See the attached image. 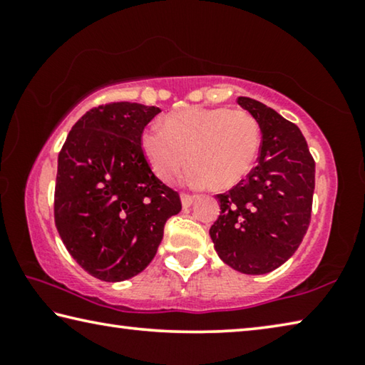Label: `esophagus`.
<instances>
[{"instance_id":"1","label":"esophagus","mask_w":365,"mask_h":365,"mask_svg":"<svg viewBox=\"0 0 365 365\" xmlns=\"http://www.w3.org/2000/svg\"><path fill=\"white\" fill-rule=\"evenodd\" d=\"M180 197H182V206L183 207H190L191 205H193V201L196 200V196L190 195V193H182Z\"/></svg>"}]
</instances>
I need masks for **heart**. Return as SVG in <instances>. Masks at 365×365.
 <instances>
[{
    "mask_svg": "<svg viewBox=\"0 0 365 365\" xmlns=\"http://www.w3.org/2000/svg\"><path fill=\"white\" fill-rule=\"evenodd\" d=\"M143 153L156 175L174 182L188 165L191 180L212 190H228L242 182L261 150V128L245 109L187 108L164 119V128L148 127Z\"/></svg>",
    "mask_w": 365,
    "mask_h": 365,
    "instance_id": "1",
    "label": "heart"
}]
</instances>
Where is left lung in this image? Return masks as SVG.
Listing matches in <instances>:
<instances>
[{
	"label": "left lung",
	"mask_w": 365,
	"mask_h": 365,
	"mask_svg": "<svg viewBox=\"0 0 365 365\" xmlns=\"http://www.w3.org/2000/svg\"><path fill=\"white\" fill-rule=\"evenodd\" d=\"M238 104L261 127L257 165L227 193L209 230L222 261L242 274L261 275L288 261L307 232L316 163L293 122L251 98Z\"/></svg>",
	"instance_id": "left-lung-1"
}]
</instances>
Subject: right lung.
<instances>
[{"instance_id": "right-lung-1", "label": "right lung", "mask_w": 365, "mask_h": 365, "mask_svg": "<svg viewBox=\"0 0 365 365\" xmlns=\"http://www.w3.org/2000/svg\"><path fill=\"white\" fill-rule=\"evenodd\" d=\"M160 109L100 104L76 122L61 148L54 222L67 251L90 275L122 282L156 256L180 195L154 175L141 146Z\"/></svg>"}]
</instances>
